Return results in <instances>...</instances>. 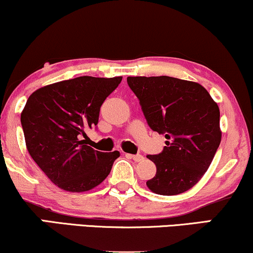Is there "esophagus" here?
I'll list each match as a JSON object with an SVG mask.
<instances>
[{"instance_id":"34e87169","label":"esophagus","mask_w":253,"mask_h":253,"mask_svg":"<svg viewBox=\"0 0 253 253\" xmlns=\"http://www.w3.org/2000/svg\"><path fill=\"white\" fill-rule=\"evenodd\" d=\"M127 157L130 158V159L134 160L135 163H139V161L144 160V157H142L141 154H127Z\"/></svg>"}]
</instances>
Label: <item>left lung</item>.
Wrapping results in <instances>:
<instances>
[{"instance_id":"8db88e82","label":"left lung","mask_w":253,"mask_h":253,"mask_svg":"<svg viewBox=\"0 0 253 253\" xmlns=\"http://www.w3.org/2000/svg\"><path fill=\"white\" fill-rule=\"evenodd\" d=\"M148 126L167 141L161 153L147 156L157 173L146 185L161 196L192 188L208 171L221 140L220 112L197 82L171 77H128Z\"/></svg>"}]
</instances>
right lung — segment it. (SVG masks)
<instances>
[{"instance_id": "obj_1", "label": "right lung", "mask_w": 253, "mask_h": 253, "mask_svg": "<svg viewBox=\"0 0 253 253\" xmlns=\"http://www.w3.org/2000/svg\"><path fill=\"white\" fill-rule=\"evenodd\" d=\"M121 80L79 77L40 88L27 100L21 113L27 150L62 190H92L107 178L120 156L118 151H95L81 136L96 126L101 105Z\"/></svg>"}]
</instances>
